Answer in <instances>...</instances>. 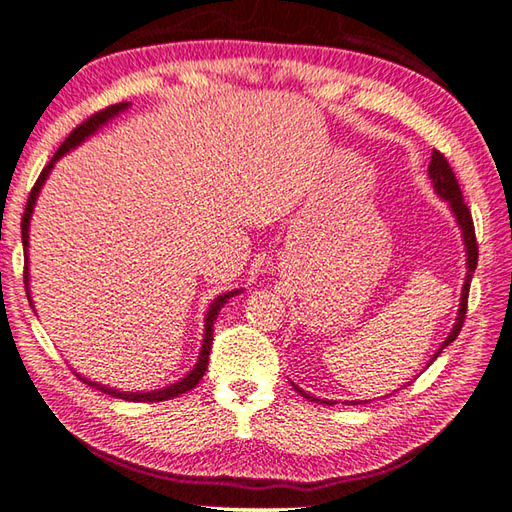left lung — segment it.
Instances as JSON below:
<instances>
[{
    "mask_svg": "<svg viewBox=\"0 0 512 512\" xmlns=\"http://www.w3.org/2000/svg\"><path fill=\"white\" fill-rule=\"evenodd\" d=\"M429 178L433 182V187H436L438 195L444 200L449 202L451 211L455 215V220H458L460 228H462V237H464V246H466V279H464V286H462V297H460V310H458V319H455V325L453 330L449 332L447 341H444L440 345V350L433 354V358L429 361V365L436 361V358L440 356V352L444 350V347L451 345L455 339H458V334L462 330L464 325V319H466V303H469V290H471V279H473V273H475V266H477V239H475V226H473V217H471V211L469 206L464 204V198H462V191H460V184L458 180H455V173L449 165V160L444 158V154H440L438 149H433L431 154V162H429ZM295 389L299 391V394H303L306 398L314 400V402H321V405H334L332 400H319L314 396H308L306 391H301L297 385Z\"/></svg>",
    "mask_w": 512,
    "mask_h": 512,
    "instance_id": "1",
    "label": "left lung"
}]
</instances>
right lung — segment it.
Masks as SVG:
<instances>
[{
	"label": "right lung",
	"mask_w": 512,
	"mask_h": 512,
	"mask_svg": "<svg viewBox=\"0 0 512 512\" xmlns=\"http://www.w3.org/2000/svg\"><path fill=\"white\" fill-rule=\"evenodd\" d=\"M127 107H129V103L110 105V107H105V110H101V112H96L94 116H90L88 121H83L79 127H74L72 134H70L68 138H65V143L57 149V154H54L52 160L48 162V165L43 167L41 176L37 178L35 187H32V191H30V198H28V202H26L24 217H21V242H24V250H26V253H24V284H26V295H28L30 306H32V299H30V288H28V277H30V275H28V231H30V217H32V211H35V202H37V195H39V191H41V187H43V182H46L48 173H50L52 167H54V162H57L61 156L68 154L70 149L79 147L85 138L92 136L94 132H99V129H101L107 121H112V118H114L118 112L127 110ZM239 292H242V290L224 292V295L217 297V299L211 303V306H209V310H206V319H204V341H202V350H200V356H198V363H195V367L191 369V372H189L187 376H184V378H180L178 383H173V385H169V387H162V389H154V391H143V394H140V391H118V389H112V387H105V385H101V383H92V380L83 378L81 374H79V378L83 380V383H88L90 387L103 391V394H110V396H114V398H123V400H132V402H160V400H171V398H176V396H180V394H187L189 389H193L195 385L200 383L204 372H206V365H209V352H211V345H213V321L217 319V312L222 310V306H224V303H226L228 299L239 295Z\"/></svg>",
	"instance_id": "add662e5"
}]
</instances>
